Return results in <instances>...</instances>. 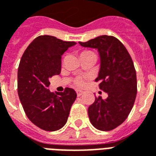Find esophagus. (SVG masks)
<instances>
[{
    "instance_id": "esophagus-1",
    "label": "esophagus",
    "mask_w": 156,
    "mask_h": 156,
    "mask_svg": "<svg viewBox=\"0 0 156 156\" xmlns=\"http://www.w3.org/2000/svg\"><path fill=\"white\" fill-rule=\"evenodd\" d=\"M76 93H77V95H78V96H81V95L83 94V92L81 91V90H76Z\"/></svg>"
}]
</instances>
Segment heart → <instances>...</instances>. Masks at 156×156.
<instances>
[{
  "label": "heart",
  "instance_id": "b5f03b06",
  "mask_svg": "<svg viewBox=\"0 0 156 156\" xmlns=\"http://www.w3.org/2000/svg\"><path fill=\"white\" fill-rule=\"evenodd\" d=\"M85 79H86V77L84 76H78L74 79V85L76 87H78V88H82L85 85Z\"/></svg>",
  "mask_w": 156,
  "mask_h": 156
}]
</instances>
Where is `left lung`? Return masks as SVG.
<instances>
[{"instance_id":"1","label":"left lung","mask_w":156,"mask_h":156,"mask_svg":"<svg viewBox=\"0 0 156 156\" xmlns=\"http://www.w3.org/2000/svg\"><path fill=\"white\" fill-rule=\"evenodd\" d=\"M79 44L98 49L101 64L95 81L108 94L105 99L95 98L88 107L89 120L99 130H112L124 123L134 106L137 94L134 62L124 44L113 36H99Z\"/></svg>"}]
</instances>
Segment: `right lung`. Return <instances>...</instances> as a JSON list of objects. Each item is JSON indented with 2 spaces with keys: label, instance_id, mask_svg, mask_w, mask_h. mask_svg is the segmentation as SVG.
<instances>
[{
  "label": "right lung",
  "instance_id": "1",
  "mask_svg": "<svg viewBox=\"0 0 156 156\" xmlns=\"http://www.w3.org/2000/svg\"><path fill=\"white\" fill-rule=\"evenodd\" d=\"M75 44L52 36H39L21 58L17 72L19 98L30 121L43 130L56 131L63 127L77 98L73 88L56 94L48 88L49 78L61 73L62 55Z\"/></svg>",
  "mask_w": 156,
  "mask_h": 156
}]
</instances>
